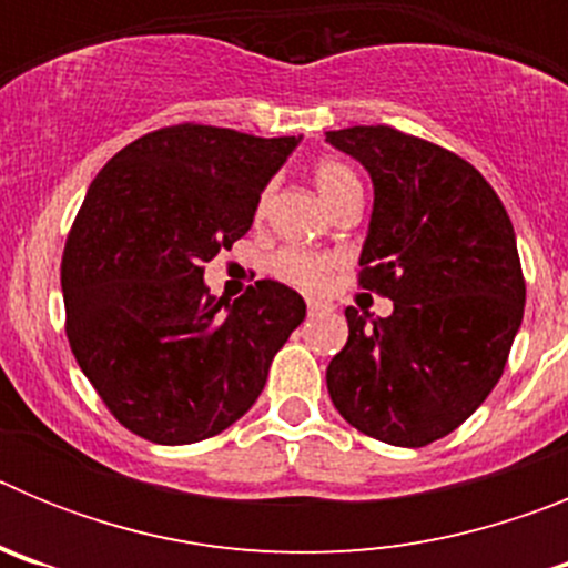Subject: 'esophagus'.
<instances>
[{
	"label": "esophagus",
	"mask_w": 568,
	"mask_h": 568,
	"mask_svg": "<svg viewBox=\"0 0 568 568\" xmlns=\"http://www.w3.org/2000/svg\"><path fill=\"white\" fill-rule=\"evenodd\" d=\"M324 310H327V304H321V301H313V298L307 301V315H310V318L321 315V313H324Z\"/></svg>",
	"instance_id": "1"
}]
</instances>
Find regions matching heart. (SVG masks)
<instances>
[{
  "label": "heart",
  "mask_w": 568,
  "mask_h": 568,
  "mask_svg": "<svg viewBox=\"0 0 568 568\" xmlns=\"http://www.w3.org/2000/svg\"><path fill=\"white\" fill-rule=\"evenodd\" d=\"M313 182L318 187V193L324 195V202L333 204L346 187L358 184L355 173L346 168L338 159H318L313 164ZM270 187L261 190L258 195V213L267 207ZM335 270V255L329 253H315V250H301V247H284L270 258V273L278 281L290 284V287L298 290H321L327 284L329 273Z\"/></svg>",
  "instance_id": "b5f03b06"
}]
</instances>
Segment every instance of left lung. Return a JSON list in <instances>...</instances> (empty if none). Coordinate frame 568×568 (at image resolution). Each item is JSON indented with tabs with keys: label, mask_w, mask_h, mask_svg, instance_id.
Masks as SVG:
<instances>
[{
	"label": "left lung",
	"mask_w": 568,
	"mask_h": 568,
	"mask_svg": "<svg viewBox=\"0 0 568 568\" xmlns=\"http://www.w3.org/2000/svg\"><path fill=\"white\" fill-rule=\"evenodd\" d=\"M375 184L358 287L395 304L366 321L346 307L349 338L329 361L335 409L358 433L426 446L455 433L504 375L524 321L515 227L478 170L440 144L386 124L329 130Z\"/></svg>",
	"instance_id": "obj_1"
}]
</instances>
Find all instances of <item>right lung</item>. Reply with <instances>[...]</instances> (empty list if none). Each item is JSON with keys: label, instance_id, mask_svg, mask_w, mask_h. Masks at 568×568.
<instances>
[{"label": "right lung", "instance_id": "1", "mask_svg": "<svg viewBox=\"0 0 568 568\" xmlns=\"http://www.w3.org/2000/svg\"><path fill=\"white\" fill-rule=\"evenodd\" d=\"M295 135L170 124L93 179L62 253L64 333L119 424L179 446L224 433L264 389L307 307L261 278L213 298L204 264L247 233Z\"/></svg>", "mask_w": 568, "mask_h": 568}]
</instances>
